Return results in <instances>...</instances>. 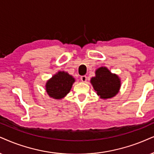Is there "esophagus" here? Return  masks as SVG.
<instances>
[{"label": "esophagus", "mask_w": 154, "mask_h": 154, "mask_svg": "<svg viewBox=\"0 0 154 154\" xmlns=\"http://www.w3.org/2000/svg\"><path fill=\"white\" fill-rule=\"evenodd\" d=\"M80 79H81V81H82V82H85L87 81V76L86 75L81 76Z\"/></svg>", "instance_id": "esophagus-1"}]
</instances>
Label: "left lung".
Returning <instances> with one entry per match:
<instances>
[{"instance_id": "8db88e82", "label": "left lung", "mask_w": 154, "mask_h": 154, "mask_svg": "<svg viewBox=\"0 0 154 154\" xmlns=\"http://www.w3.org/2000/svg\"><path fill=\"white\" fill-rule=\"evenodd\" d=\"M91 83L102 99H108L117 94L119 90L120 79L116 75L111 73L106 67L97 69L96 76L91 79Z\"/></svg>"}]
</instances>
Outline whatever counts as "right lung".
<instances>
[{
	"instance_id": "1",
	"label": "right lung",
	"mask_w": 154,
	"mask_h": 154,
	"mask_svg": "<svg viewBox=\"0 0 154 154\" xmlns=\"http://www.w3.org/2000/svg\"><path fill=\"white\" fill-rule=\"evenodd\" d=\"M75 79L65 72H58L46 83V91L50 97L60 100L70 91Z\"/></svg>"
}]
</instances>
